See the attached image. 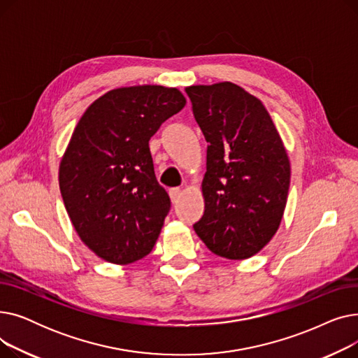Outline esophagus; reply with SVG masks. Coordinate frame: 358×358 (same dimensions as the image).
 <instances>
[{"instance_id": "esophagus-1", "label": "esophagus", "mask_w": 358, "mask_h": 358, "mask_svg": "<svg viewBox=\"0 0 358 358\" xmlns=\"http://www.w3.org/2000/svg\"><path fill=\"white\" fill-rule=\"evenodd\" d=\"M181 194H182L181 189H171V190H169V199H171L173 203H177L181 197Z\"/></svg>"}]
</instances>
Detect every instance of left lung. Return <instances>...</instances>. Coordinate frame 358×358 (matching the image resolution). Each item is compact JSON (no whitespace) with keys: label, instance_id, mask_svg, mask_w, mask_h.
Returning <instances> with one entry per match:
<instances>
[{"label":"left lung","instance_id":"obj_1","mask_svg":"<svg viewBox=\"0 0 358 358\" xmlns=\"http://www.w3.org/2000/svg\"><path fill=\"white\" fill-rule=\"evenodd\" d=\"M185 92L208 142L201 182L204 215L194 231L213 254L247 259L273 239L290 187L287 150L264 107L223 81Z\"/></svg>","mask_w":358,"mask_h":358}]
</instances>
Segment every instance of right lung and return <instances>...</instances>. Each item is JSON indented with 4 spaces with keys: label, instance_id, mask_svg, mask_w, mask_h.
Returning <instances> with one entry per match:
<instances>
[{
    "label": "right lung",
    "instance_id": "1",
    "mask_svg": "<svg viewBox=\"0 0 358 358\" xmlns=\"http://www.w3.org/2000/svg\"><path fill=\"white\" fill-rule=\"evenodd\" d=\"M174 87L110 90L84 111L59 164V189L75 232L111 264L152 251L171 208L149 139L185 106Z\"/></svg>",
    "mask_w": 358,
    "mask_h": 358
}]
</instances>
